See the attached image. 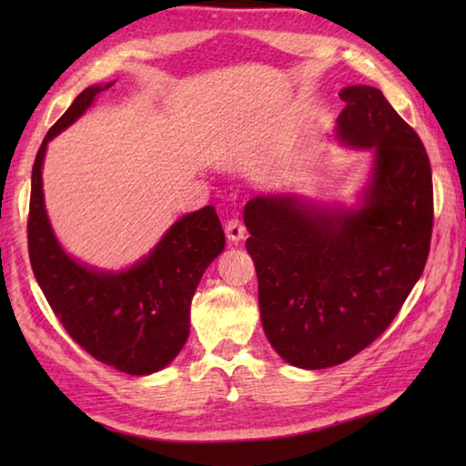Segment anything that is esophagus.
Masks as SVG:
<instances>
[{"instance_id":"obj_1","label":"esophagus","mask_w":466,"mask_h":466,"mask_svg":"<svg viewBox=\"0 0 466 466\" xmlns=\"http://www.w3.org/2000/svg\"><path fill=\"white\" fill-rule=\"evenodd\" d=\"M224 232H226V238L230 242H240L244 238V226L238 218L228 219Z\"/></svg>"}]
</instances>
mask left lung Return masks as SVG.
Wrapping results in <instances>:
<instances>
[{"mask_svg":"<svg viewBox=\"0 0 466 466\" xmlns=\"http://www.w3.org/2000/svg\"><path fill=\"white\" fill-rule=\"evenodd\" d=\"M339 98V139L374 154L364 205L258 195L244 208L265 335L306 370L343 364L389 329L421 278L433 228L431 167L415 129L372 86Z\"/></svg>","mask_w":466,"mask_h":466,"instance_id":"1","label":"left lung"}]
</instances>
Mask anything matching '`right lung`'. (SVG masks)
I'll return each instance as SVG.
<instances>
[{
	"label": "right lung",
	"instance_id": "1",
	"mask_svg": "<svg viewBox=\"0 0 466 466\" xmlns=\"http://www.w3.org/2000/svg\"><path fill=\"white\" fill-rule=\"evenodd\" d=\"M90 86L46 133L33 167L28 255L46 302L74 341L119 372L146 376L168 366L188 337L191 299L201 275L224 250L226 236L208 205L172 224L156 248L127 271H96L61 248L43 197L46 144L69 127L98 92Z\"/></svg>",
	"mask_w": 466,
	"mask_h": 466
}]
</instances>
